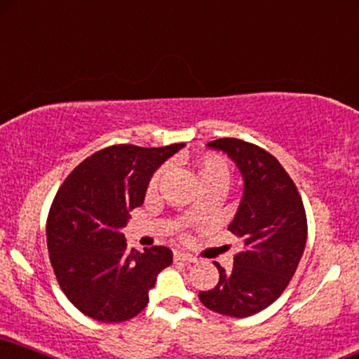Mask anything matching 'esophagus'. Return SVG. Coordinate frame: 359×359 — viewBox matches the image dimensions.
<instances>
[{
    "mask_svg": "<svg viewBox=\"0 0 359 359\" xmlns=\"http://www.w3.org/2000/svg\"><path fill=\"white\" fill-rule=\"evenodd\" d=\"M175 260H181V262H186V264L196 262V259H194L193 255L188 252H181V250H176L175 252Z\"/></svg>",
    "mask_w": 359,
    "mask_h": 359,
    "instance_id": "34e87169",
    "label": "esophagus"
}]
</instances>
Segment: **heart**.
<instances>
[{
    "mask_svg": "<svg viewBox=\"0 0 359 359\" xmlns=\"http://www.w3.org/2000/svg\"><path fill=\"white\" fill-rule=\"evenodd\" d=\"M163 173H165V170H160L155 176H153L151 188H155L158 184V181L161 180ZM196 173L201 186L211 183H221L226 186L227 180H229V170H227L226 161L216 155H204L199 158L196 161Z\"/></svg>",
    "mask_w": 359,
    "mask_h": 359,
    "instance_id": "b5f03b06",
    "label": "heart"
}]
</instances>
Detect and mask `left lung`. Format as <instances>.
Segmentation results:
<instances>
[{"label":"left lung","instance_id":"obj_1","mask_svg":"<svg viewBox=\"0 0 359 359\" xmlns=\"http://www.w3.org/2000/svg\"><path fill=\"white\" fill-rule=\"evenodd\" d=\"M226 153L244 181L242 198L227 229L242 242L229 272L219 264V282L199 292L216 313L244 318L272 305L295 273L306 244L304 203L277 158L252 143L219 138L208 143Z\"/></svg>","mask_w":359,"mask_h":359}]
</instances>
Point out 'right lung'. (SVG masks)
I'll return each mask as SVG.
<instances>
[{
    "instance_id": "right-lung-1",
    "label": "right lung",
    "mask_w": 359,
    "mask_h": 359,
    "mask_svg": "<svg viewBox=\"0 0 359 359\" xmlns=\"http://www.w3.org/2000/svg\"><path fill=\"white\" fill-rule=\"evenodd\" d=\"M184 148L115 145L83 160L50 206L48 250L54 273L72 305L90 318L118 323L148 304L163 269L173 262L168 248L128 250L122 229L142 206L155 171Z\"/></svg>"
}]
</instances>
